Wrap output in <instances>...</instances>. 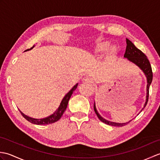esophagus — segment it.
Masks as SVG:
<instances>
[{"label": "esophagus", "mask_w": 160, "mask_h": 160, "mask_svg": "<svg viewBox=\"0 0 160 160\" xmlns=\"http://www.w3.org/2000/svg\"><path fill=\"white\" fill-rule=\"evenodd\" d=\"M82 80H83V82H85V83H91V82H92V80H91V78H89V77H84V78H83Z\"/></svg>", "instance_id": "34e87169"}]
</instances>
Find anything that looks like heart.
Listing matches in <instances>:
<instances>
[{
	"label": "heart",
	"mask_w": 160,
	"mask_h": 160,
	"mask_svg": "<svg viewBox=\"0 0 160 160\" xmlns=\"http://www.w3.org/2000/svg\"><path fill=\"white\" fill-rule=\"evenodd\" d=\"M107 46H108L107 42H101L100 44H98L96 48V53L98 54V53H100L102 52H104V51L107 48ZM114 51H115L114 47H111L109 49V52L112 53L114 52Z\"/></svg>",
	"instance_id": "1"
}]
</instances>
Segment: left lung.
Segmentation results:
<instances>
[{
  "label": "left lung",
  "mask_w": 160,
  "mask_h": 160,
  "mask_svg": "<svg viewBox=\"0 0 160 160\" xmlns=\"http://www.w3.org/2000/svg\"><path fill=\"white\" fill-rule=\"evenodd\" d=\"M124 57L127 58H128L129 60L135 63L136 65H138L139 67H140V69L144 71V74L147 78V83H148L147 84V101H146V103L144 105V107H145L146 105L147 104L148 100L149 87H150V85L152 80V68H151L150 62H149V60H148L147 56H146L145 54L142 52V51L138 49L137 47H135L133 44L131 42V41H130L128 39H127V49H126V52H125ZM93 108H94L95 113H96V114L97 115L98 118L100 119V120H101L102 122H104V123L107 124L108 125L114 126V127H123V126L127 124L131 121V120L128 122H126V123H115V122L107 121L106 120H104V118H102L99 115V113H98L95 103H94Z\"/></svg>",
  "instance_id": "8db88e82"
}]
</instances>
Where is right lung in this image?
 <instances>
[{
    "mask_svg": "<svg viewBox=\"0 0 160 160\" xmlns=\"http://www.w3.org/2000/svg\"><path fill=\"white\" fill-rule=\"evenodd\" d=\"M33 47V46L32 47V48L25 50V52L26 51L32 49ZM77 86H78V84H76V85H75L72 88V89H71L69 92L64 97V98L62 99V102H61L60 106H59L58 108L57 109V111L53 114L50 115V116H49V117H47L46 118H43V119H39L38 120V119H34V118H32L27 116V115H24L22 112H20V113L22 114V116L25 118L27 120L29 121V122H31V123H32V124H38V125H45V124H52V123H53V122H56L58 120H60V118L62 117V114L64 113V112L65 111L67 107V104H68V102H69L71 95H72L73 91L76 90V89L77 88Z\"/></svg>",
    "mask_w": 160,
    "mask_h": 160,
    "instance_id": "1",
    "label": "right lung"
}]
</instances>
